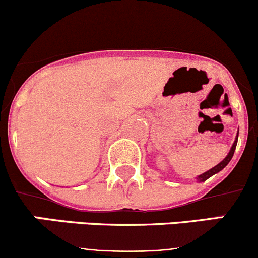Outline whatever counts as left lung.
<instances>
[{"instance_id":"obj_1","label":"left lung","mask_w":258,"mask_h":258,"mask_svg":"<svg viewBox=\"0 0 258 258\" xmlns=\"http://www.w3.org/2000/svg\"><path fill=\"white\" fill-rule=\"evenodd\" d=\"M237 140H238V135H237V136H236L235 142H233V145H232V147H231V150H230V152H228V155L226 156V157L223 158V160L221 161V162L218 163V165H216L215 167H212V168H211V170L207 171V172L202 173V175L197 176V177H196L197 181H199V182H205L207 178H210L211 176H213V175H215V173H217V172H220V171H222L223 168H225L226 166L228 165V162H230L231 158H232L233 153H235L236 146H237Z\"/></svg>"}]
</instances>
